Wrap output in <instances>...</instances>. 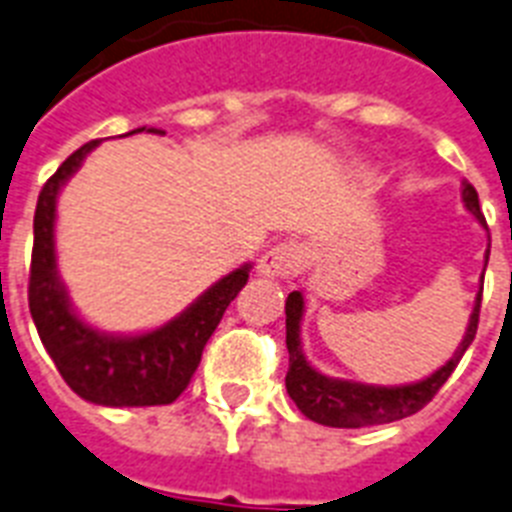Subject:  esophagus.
<instances>
[{"mask_svg": "<svg viewBox=\"0 0 512 512\" xmlns=\"http://www.w3.org/2000/svg\"><path fill=\"white\" fill-rule=\"evenodd\" d=\"M307 268V249L299 242H278L276 247H270L260 263H257V273L268 278H289L297 276Z\"/></svg>", "mask_w": 512, "mask_h": 512, "instance_id": "esophagus-1", "label": "esophagus"}]
</instances>
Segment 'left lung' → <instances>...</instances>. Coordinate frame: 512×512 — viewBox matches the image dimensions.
<instances>
[{
    "label": "left lung",
    "instance_id": "1",
    "mask_svg": "<svg viewBox=\"0 0 512 512\" xmlns=\"http://www.w3.org/2000/svg\"><path fill=\"white\" fill-rule=\"evenodd\" d=\"M463 202L476 215V220L484 223L479 194L468 181H463ZM486 263H489V249H486ZM481 292H484V278H481ZM481 292L476 294L471 321H468L463 342L455 350V355L429 378L405 386L357 384V381L328 378L315 371L302 355V342H299V323H302V313H305V299L299 292H292L286 297V350H289L286 392L294 400V405L302 410V415L321 423V426H334V429H363V426L392 423L418 413L423 405L434 400V394L442 389L444 381L458 368L460 357L471 347L476 328H479Z\"/></svg>",
    "mask_w": 512,
    "mask_h": 512
}]
</instances>
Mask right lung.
<instances>
[{"label":"right lung","instance_id":"right-lung-1","mask_svg":"<svg viewBox=\"0 0 512 512\" xmlns=\"http://www.w3.org/2000/svg\"><path fill=\"white\" fill-rule=\"evenodd\" d=\"M136 128L131 134H139ZM152 134H165L149 128ZM89 141L62 162L49 178L36 202L33 215L31 278H28V307L65 384L86 402L105 407H147L170 405L189 386L197 371L207 339L218 328L226 307L242 292L249 278V265L231 270L215 281L202 297H197L165 326L136 336L102 334L83 323L68 292L57 276L54 260V215L57 194L78 168L83 157L97 147Z\"/></svg>","mask_w":512,"mask_h":512}]
</instances>
